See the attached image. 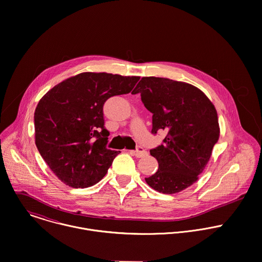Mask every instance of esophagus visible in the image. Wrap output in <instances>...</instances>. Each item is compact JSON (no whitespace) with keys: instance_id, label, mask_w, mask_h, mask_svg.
Segmentation results:
<instances>
[{"instance_id":"34e87169","label":"esophagus","mask_w":262,"mask_h":262,"mask_svg":"<svg viewBox=\"0 0 262 262\" xmlns=\"http://www.w3.org/2000/svg\"><path fill=\"white\" fill-rule=\"evenodd\" d=\"M130 152H132L133 155H135V156L138 157V158L144 157L145 155H147V151H146L143 147H141V146H138L136 150H133V151H130Z\"/></svg>"}]
</instances>
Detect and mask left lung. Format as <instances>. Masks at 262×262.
I'll return each instance as SVG.
<instances>
[{
	"label": "left lung",
	"instance_id": "obj_1",
	"mask_svg": "<svg viewBox=\"0 0 262 262\" xmlns=\"http://www.w3.org/2000/svg\"><path fill=\"white\" fill-rule=\"evenodd\" d=\"M134 95L152 113V130L166 133L162 144L150 150L158 169L145 178L158 192L171 194L191 186L205 169L219 139L217 111L195 86L166 78L143 77Z\"/></svg>",
	"mask_w": 262,
	"mask_h": 262
}]
</instances>
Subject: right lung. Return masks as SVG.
Listing matches in <instances>:
<instances>
[{"label": "right lung", "mask_w": 262, "mask_h": 262, "mask_svg": "<svg viewBox=\"0 0 262 262\" xmlns=\"http://www.w3.org/2000/svg\"><path fill=\"white\" fill-rule=\"evenodd\" d=\"M140 77L81 73L55 85L34 116L36 146L54 175L73 188L101 181L120 151L107 148L103 107L129 94Z\"/></svg>", "instance_id": "obj_1"}]
</instances>
